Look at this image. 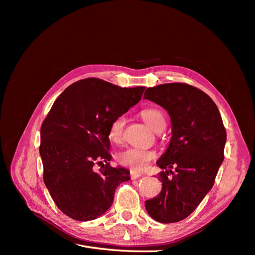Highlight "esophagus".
<instances>
[{
    "label": "esophagus",
    "instance_id": "1",
    "mask_svg": "<svg viewBox=\"0 0 255 255\" xmlns=\"http://www.w3.org/2000/svg\"><path fill=\"white\" fill-rule=\"evenodd\" d=\"M141 175H142V173H140V172H137V171H134V170L130 171V177H132L133 180L138 179V177H140Z\"/></svg>",
    "mask_w": 255,
    "mask_h": 255
}]
</instances>
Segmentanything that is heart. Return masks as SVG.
<instances>
[{
	"label": "heart",
	"instance_id": "b5f03b06",
	"mask_svg": "<svg viewBox=\"0 0 255 255\" xmlns=\"http://www.w3.org/2000/svg\"><path fill=\"white\" fill-rule=\"evenodd\" d=\"M142 120L154 132L159 128L165 127V117L163 113L157 109H144L140 112ZM126 125V118L123 116L115 118L110 125L109 137L114 143H120L123 139V128ZM156 157L153 150L142 149H127L118 154V160L121 165L132 168L133 170H142L149 165L150 161Z\"/></svg>",
	"mask_w": 255,
	"mask_h": 255
}]
</instances>
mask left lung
<instances>
[{
	"label": "left lung",
	"instance_id": "8db88e82",
	"mask_svg": "<svg viewBox=\"0 0 255 255\" xmlns=\"http://www.w3.org/2000/svg\"><path fill=\"white\" fill-rule=\"evenodd\" d=\"M144 99L170 116L171 138L156 164L161 190L146 200L145 210L161 223L185 219L213 187L227 141L218 107L205 92L184 83L148 88ZM174 170L172 171V169Z\"/></svg>",
	"mask_w": 255,
	"mask_h": 255
}]
</instances>
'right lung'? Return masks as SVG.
Returning <instances> with one entry per match:
<instances>
[{"mask_svg":"<svg viewBox=\"0 0 255 255\" xmlns=\"http://www.w3.org/2000/svg\"><path fill=\"white\" fill-rule=\"evenodd\" d=\"M144 89L85 79L67 87L54 102L40 128L39 153L45 186L70 218L100 217L112 206L116 188L130 179L128 169L110 165L109 128L140 101ZM96 163L102 166L98 172Z\"/></svg>","mask_w":255,"mask_h":255,"instance_id":"1","label":"right lung"}]
</instances>
